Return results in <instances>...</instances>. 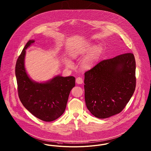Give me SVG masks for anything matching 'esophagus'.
I'll use <instances>...</instances> for the list:
<instances>
[{"label": "esophagus", "mask_w": 151, "mask_h": 151, "mask_svg": "<svg viewBox=\"0 0 151 151\" xmlns=\"http://www.w3.org/2000/svg\"><path fill=\"white\" fill-rule=\"evenodd\" d=\"M76 83L78 84H81L83 83V80L81 78L78 77V78H76Z\"/></svg>", "instance_id": "obj_1"}]
</instances>
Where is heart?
<instances>
[{
    "label": "heart",
    "instance_id": "b5f03b06",
    "mask_svg": "<svg viewBox=\"0 0 151 151\" xmlns=\"http://www.w3.org/2000/svg\"><path fill=\"white\" fill-rule=\"evenodd\" d=\"M99 49L100 48L98 45H94L93 47L91 43H87L73 50L71 53V55L73 58L76 59L88 53L91 50L90 53L80 63V66L81 68L85 70H89L94 66L97 60ZM65 64L67 67H73V65L72 62L69 60H65Z\"/></svg>",
    "mask_w": 151,
    "mask_h": 151
}]
</instances>
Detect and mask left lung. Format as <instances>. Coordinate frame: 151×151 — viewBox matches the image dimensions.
I'll use <instances>...</instances> for the list:
<instances>
[{
    "label": "left lung",
    "mask_w": 151,
    "mask_h": 151,
    "mask_svg": "<svg viewBox=\"0 0 151 151\" xmlns=\"http://www.w3.org/2000/svg\"><path fill=\"white\" fill-rule=\"evenodd\" d=\"M136 64L132 53L103 60L85 73V101L95 117L119 114L135 91Z\"/></svg>",
    "instance_id": "1"
}]
</instances>
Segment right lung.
<instances>
[{
  "mask_svg": "<svg viewBox=\"0 0 151 151\" xmlns=\"http://www.w3.org/2000/svg\"><path fill=\"white\" fill-rule=\"evenodd\" d=\"M34 40L26 43L17 60L15 74L18 96L22 104L32 115L46 122L55 120L63 114L70 91L75 86L73 76H55L39 83L29 77L24 66L26 50Z\"/></svg>",
  "mask_w": 151,
  "mask_h": 151,
  "instance_id": "add662e5",
  "label": "right lung"
}]
</instances>
